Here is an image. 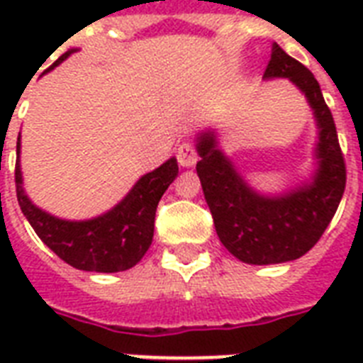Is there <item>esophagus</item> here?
Listing matches in <instances>:
<instances>
[{"label": "esophagus", "instance_id": "esophagus-1", "mask_svg": "<svg viewBox=\"0 0 363 363\" xmlns=\"http://www.w3.org/2000/svg\"><path fill=\"white\" fill-rule=\"evenodd\" d=\"M177 160L182 167H192L198 162V152H196V147H194L190 141H184L182 145H179L177 148Z\"/></svg>", "mask_w": 363, "mask_h": 363}]
</instances>
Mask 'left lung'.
Here are the masks:
<instances>
[{
  "instance_id": "8db88e82",
  "label": "left lung",
  "mask_w": 363,
  "mask_h": 363,
  "mask_svg": "<svg viewBox=\"0 0 363 363\" xmlns=\"http://www.w3.org/2000/svg\"><path fill=\"white\" fill-rule=\"evenodd\" d=\"M273 79H288L313 109L318 141L309 181L281 194L258 192L222 152L215 130H205L196 137L199 154L196 171L216 233L235 258L252 265L284 264L309 252L332 222L347 182L337 131L320 84L277 43L264 73V81Z\"/></svg>"
}]
</instances>
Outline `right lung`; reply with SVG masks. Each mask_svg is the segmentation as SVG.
Here are the masks:
<instances>
[{
	"mask_svg": "<svg viewBox=\"0 0 363 363\" xmlns=\"http://www.w3.org/2000/svg\"><path fill=\"white\" fill-rule=\"evenodd\" d=\"M79 48H69L47 71ZM179 175L177 158L143 175L118 203L88 220H65L37 207L24 190L20 169V135L16 143V198L31 228L45 245L71 267L96 273H118L141 262L154 235V216L164 192Z\"/></svg>",
	"mask_w": 363,
	"mask_h": 363,
	"instance_id": "1",
	"label": "right lung"
}]
</instances>
